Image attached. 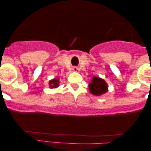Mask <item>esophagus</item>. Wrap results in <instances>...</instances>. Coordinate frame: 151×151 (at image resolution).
Masks as SVG:
<instances>
[{
    "label": "esophagus",
    "mask_w": 151,
    "mask_h": 151,
    "mask_svg": "<svg viewBox=\"0 0 151 151\" xmlns=\"http://www.w3.org/2000/svg\"><path fill=\"white\" fill-rule=\"evenodd\" d=\"M72 70H73V72H79V69L77 67H74L73 69H72Z\"/></svg>",
    "instance_id": "obj_1"
}]
</instances>
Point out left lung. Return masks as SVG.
<instances>
[{"instance_id":"obj_1","label":"left lung","mask_w":151,"mask_h":151,"mask_svg":"<svg viewBox=\"0 0 151 151\" xmlns=\"http://www.w3.org/2000/svg\"><path fill=\"white\" fill-rule=\"evenodd\" d=\"M108 84L104 79L99 77H93L89 84V92L94 96H100L108 91Z\"/></svg>"}]
</instances>
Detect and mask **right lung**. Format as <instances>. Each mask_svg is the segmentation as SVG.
<instances>
[{
	"label": "right lung",
	"mask_w": 151,
	"mask_h": 151,
	"mask_svg": "<svg viewBox=\"0 0 151 151\" xmlns=\"http://www.w3.org/2000/svg\"><path fill=\"white\" fill-rule=\"evenodd\" d=\"M59 86H60V79L58 78H55L49 81V87L50 89H55Z\"/></svg>",
	"instance_id": "right-lung-1"
}]
</instances>
